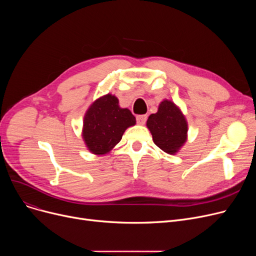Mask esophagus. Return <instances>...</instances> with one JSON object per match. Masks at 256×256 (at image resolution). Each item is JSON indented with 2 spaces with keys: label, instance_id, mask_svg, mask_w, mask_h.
Listing matches in <instances>:
<instances>
[{
  "label": "esophagus",
  "instance_id": "1",
  "mask_svg": "<svg viewBox=\"0 0 256 256\" xmlns=\"http://www.w3.org/2000/svg\"><path fill=\"white\" fill-rule=\"evenodd\" d=\"M147 120V115H138L137 116V122L139 124H145Z\"/></svg>",
  "mask_w": 256,
  "mask_h": 256
}]
</instances>
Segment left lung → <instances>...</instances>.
<instances>
[{
	"label": "left lung",
	"mask_w": 256,
	"mask_h": 256,
	"mask_svg": "<svg viewBox=\"0 0 256 256\" xmlns=\"http://www.w3.org/2000/svg\"><path fill=\"white\" fill-rule=\"evenodd\" d=\"M154 144L163 152L174 154L186 140L188 124L178 108L170 100H163L156 114L147 119Z\"/></svg>",
	"instance_id": "left-lung-1"
}]
</instances>
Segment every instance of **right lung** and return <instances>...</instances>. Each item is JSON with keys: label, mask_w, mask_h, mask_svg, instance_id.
<instances>
[{"label": "right lung", "mask_w": 256, "mask_h": 256, "mask_svg": "<svg viewBox=\"0 0 256 256\" xmlns=\"http://www.w3.org/2000/svg\"><path fill=\"white\" fill-rule=\"evenodd\" d=\"M135 124L132 112L121 109L117 98L106 94L94 102L86 112L83 138L92 154H104L119 143L124 130Z\"/></svg>", "instance_id": "1"}]
</instances>
